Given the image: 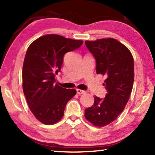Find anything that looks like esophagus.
<instances>
[{
	"label": "esophagus",
	"mask_w": 155,
	"mask_h": 155,
	"mask_svg": "<svg viewBox=\"0 0 155 155\" xmlns=\"http://www.w3.org/2000/svg\"><path fill=\"white\" fill-rule=\"evenodd\" d=\"M76 91H77V94H79V95L83 94H84V93H85V91H83V90L78 89H76Z\"/></svg>",
	"instance_id": "esophagus-1"
}]
</instances>
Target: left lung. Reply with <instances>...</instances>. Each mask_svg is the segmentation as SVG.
<instances>
[{"label": "left lung", "instance_id": "1", "mask_svg": "<svg viewBox=\"0 0 155 155\" xmlns=\"http://www.w3.org/2000/svg\"><path fill=\"white\" fill-rule=\"evenodd\" d=\"M96 61V73L106 78L105 97L94 96V103L86 109V119L96 127H104L122 113L132 92L134 78V59L129 49L112 38L86 41Z\"/></svg>", "mask_w": 155, "mask_h": 155}]
</instances>
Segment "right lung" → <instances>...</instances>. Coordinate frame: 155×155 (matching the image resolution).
Here are the masks:
<instances>
[{
	"instance_id": "add662e5",
	"label": "right lung",
	"mask_w": 155,
	"mask_h": 155,
	"mask_svg": "<svg viewBox=\"0 0 155 155\" xmlns=\"http://www.w3.org/2000/svg\"><path fill=\"white\" fill-rule=\"evenodd\" d=\"M81 40L47 35L28 47L23 66V89L30 111L45 125L58 123L64 116L67 102L76 94L55 84L64 56L80 48Z\"/></svg>"
}]
</instances>
